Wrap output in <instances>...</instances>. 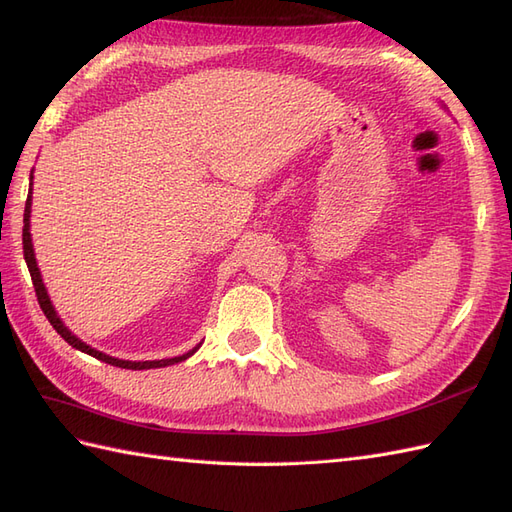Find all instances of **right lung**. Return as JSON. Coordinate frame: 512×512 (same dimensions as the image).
<instances>
[{"instance_id":"1","label":"right lung","mask_w":512,"mask_h":512,"mask_svg":"<svg viewBox=\"0 0 512 512\" xmlns=\"http://www.w3.org/2000/svg\"><path fill=\"white\" fill-rule=\"evenodd\" d=\"M30 209H32V174H30V192H28V200H26V211H23V257H26V264H28V270H30V277H32V283H34V292H37V299H39V305L41 310L45 314V318L50 320V325L61 334V338L65 342H69L71 347L87 353V355H93L95 360L100 362H106L111 366H120V368H130V371H144V368H163V366H172L176 362H183L187 358H192V355L198 351V347H194L192 351H187L183 355H178V358H168V360H146V362H130V360H117V358H111V355H106L102 351H95L91 349L87 342H82L80 338H76L71 331L65 327V323L61 318H58L54 305L50 301V296H47V290H45V283L41 279V272H39V266H37V259H34V248H32V237H30Z\"/></svg>"}]
</instances>
